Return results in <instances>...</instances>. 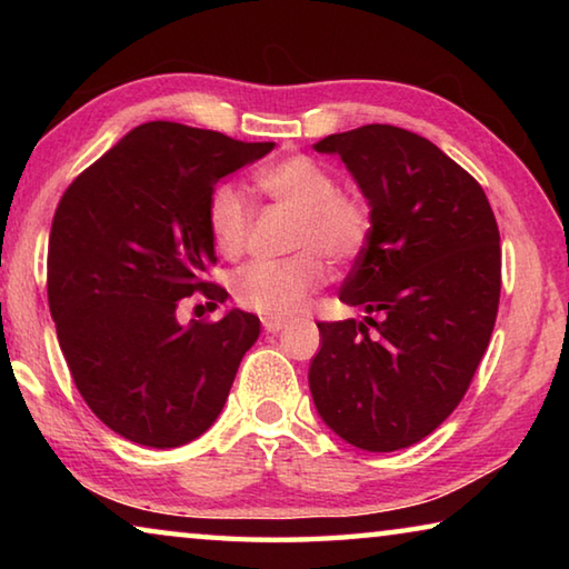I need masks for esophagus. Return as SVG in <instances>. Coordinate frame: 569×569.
Returning <instances> with one entry per match:
<instances>
[{"label":"esophagus","mask_w":569,"mask_h":569,"mask_svg":"<svg viewBox=\"0 0 569 569\" xmlns=\"http://www.w3.org/2000/svg\"><path fill=\"white\" fill-rule=\"evenodd\" d=\"M263 329H266L268 333H278V331H283V329H286V323H283V321L266 319V321H263Z\"/></svg>","instance_id":"esophagus-1"}]
</instances>
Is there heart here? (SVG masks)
Listing matches in <instances>:
<instances>
[{"mask_svg": "<svg viewBox=\"0 0 569 569\" xmlns=\"http://www.w3.org/2000/svg\"><path fill=\"white\" fill-rule=\"evenodd\" d=\"M256 190L276 206L293 210L288 248L298 253L281 261H256L230 278L236 303L263 319L286 321L303 311L329 278L323 258L351 263L369 246L371 206L356 192L339 190V178L323 162L288 156L253 176ZM250 208L233 186H218L208 200V230L216 248L238 258L248 246Z\"/></svg>", "mask_w": 569, "mask_h": 569, "instance_id": "1", "label": "heart"}]
</instances>
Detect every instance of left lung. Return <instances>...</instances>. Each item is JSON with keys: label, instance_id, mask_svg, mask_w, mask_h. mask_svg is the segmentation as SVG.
<instances>
[{"label": "left lung", "instance_id": "obj_1", "mask_svg": "<svg viewBox=\"0 0 569 569\" xmlns=\"http://www.w3.org/2000/svg\"><path fill=\"white\" fill-rule=\"evenodd\" d=\"M339 156L369 200L373 230L339 298L359 321H319L308 383L349 445L397 451L429 437L465 399L495 331L502 248L489 200L435 142L363 124L313 146Z\"/></svg>", "mask_w": 569, "mask_h": 569}]
</instances>
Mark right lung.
Instances as JSON below:
<instances>
[{"mask_svg":"<svg viewBox=\"0 0 569 569\" xmlns=\"http://www.w3.org/2000/svg\"><path fill=\"white\" fill-rule=\"evenodd\" d=\"M273 142H243L180 122H146L77 176L54 210L47 298L77 391L134 445H188L218 419L258 316L178 323L182 298L203 293L216 246V182Z\"/></svg>","mask_w":569,"mask_h":569,"instance_id":"right-lung-1","label":"right lung"}]
</instances>
